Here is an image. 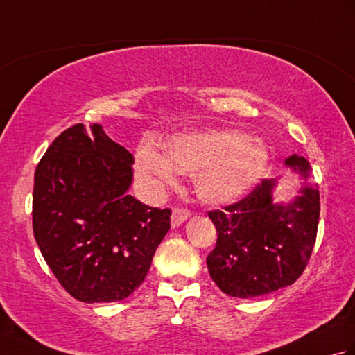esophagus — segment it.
Masks as SVG:
<instances>
[{"mask_svg":"<svg viewBox=\"0 0 355 355\" xmlns=\"http://www.w3.org/2000/svg\"><path fill=\"white\" fill-rule=\"evenodd\" d=\"M189 216H191V214L187 212V210H184V209H173L172 216H171L172 227H173V229L180 227V225H182Z\"/></svg>","mask_w":355,"mask_h":355,"instance_id":"esophagus-1","label":"esophagus"}]
</instances>
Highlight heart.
<instances>
[{"label": "heart", "mask_w": 355, "mask_h": 355, "mask_svg": "<svg viewBox=\"0 0 355 355\" xmlns=\"http://www.w3.org/2000/svg\"><path fill=\"white\" fill-rule=\"evenodd\" d=\"M164 155L143 146L135 172L154 192L175 184L177 172L193 177L195 193L210 206L236 202L253 189L268 163L262 139L235 130L177 134L163 143Z\"/></svg>", "instance_id": "obj_1"}]
</instances>
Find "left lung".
<instances>
[{
  "label": "left lung",
  "instance_id": "left-lung-1",
  "mask_svg": "<svg viewBox=\"0 0 355 355\" xmlns=\"http://www.w3.org/2000/svg\"><path fill=\"white\" fill-rule=\"evenodd\" d=\"M304 183L288 202H276L275 178L235 205L209 212L218 239L207 256L209 275L232 297L250 299L296 282L302 275L318 235L320 198L311 183V166L294 154L285 160Z\"/></svg>",
  "mask_w": 355,
  "mask_h": 355
}]
</instances>
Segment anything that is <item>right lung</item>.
I'll use <instances>...</instances> for the list:
<instances>
[{"label": "right lung", "instance_id": "1", "mask_svg": "<svg viewBox=\"0 0 355 355\" xmlns=\"http://www.w3.org/2000/svg\"><path fill=\"white\" fill-rule=\"evenodd\" d=\"M132 154L101 125L58 135L37 163L33 233L53 275L85 304L117 302L145 281L171 210L128 195Z\"/></svg>", "mask_w": 355, "mask_h": 355}]
</instances>
